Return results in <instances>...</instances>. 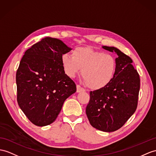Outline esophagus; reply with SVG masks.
I'll return each mask as SVG.
<instances>
[{
    "mask_svg": "<svg viewBox=\"0 0 156 156\" xmlns=\"http://www.w3.org/2000/svg\"><path fill=\"white\" fill-rule=\"evenodd\" d=\"M85 89L81 87L79 85H77V93H81V92H84Z\"/></svg>",
    "mask_w": 156,
    "mask_h": 156,
    "instance_id": "34e87169",
    "label": "esophagus"
}]
</instances>
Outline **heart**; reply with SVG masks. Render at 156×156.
I'll use <instances>...</instances> for the list:
<instances>
[{
	"mask_svg": "<svg viewBox=\"0 0 156 156\" xmlns=\"http://www.w3.org/2000/svg\"><path fill=\"white\" fill-rule=\"evenodd\" d=\"M63 70L69 77H75L81 69L82 77L86 85L93 90L107 87L115 76L116 61L111 54L90 47H78L72 55L63 54L61 58Z\"/></svg>",
	"mask_w": 156,
	"mask_h": 156,
	"instance_id": "1",
	"label": "heart"
}]
</instances>
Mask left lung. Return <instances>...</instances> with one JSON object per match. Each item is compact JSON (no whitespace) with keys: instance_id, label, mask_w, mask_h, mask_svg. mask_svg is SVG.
Wrapping results in <instances>:
<instances>
[{"instance_id":"obj_1","label":"left lung","mask_w":156,"mask_h":156,"mask_svg":"<svg viewBox=\"0 0 156 156\" xmlns=\"http://www.w3.org/2000/svg\"><path fill=\"white\" fill-rule=\"evenodd\" d=\"M118 55L112 81L105 88L90 92L86 115L91 126L111 132L119 130L137 108L140 75L132 65V59L115 47L102 46Z\"/></svg>"}]
</instances>
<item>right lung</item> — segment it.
<instances>
[{"label": "right lung", "mask_w": 156, "mask_h": 156, "mask_svg": "<svg viewBox=\"0 0 156 156\" xmlns=\"http://www.w3.org/2000/svg\"><path fill=\"white\" fill-rule=\"evenodd\" d=\"M70 50L60 40L46 37L27 49L20 61L16 75L17 102L37 126L54 122L64 101L77 90L61 61Z\"/></svg>", "instance_id": "right-lung-1"}]
</instances>
